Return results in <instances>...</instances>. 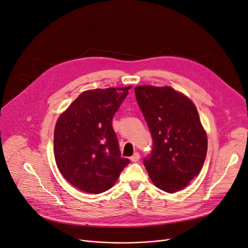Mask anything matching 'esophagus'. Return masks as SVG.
<instances>
[{
  "mask_svg": "<svg viewBox=\"0 0 248 248\" xmlns=\"http://www.w3.org/2000/svg\"><path fill=\"white\" fill-rule=\"evenodd\" d=\"M140 153L139 152H136L134 153L131 157H130V160L132 161V162H137V161H139L140 160Z\"/></svg>",
  "mask_w": 248,
  "mask_h": 248,
  "instance_id": "34e87169",
  "label": "esophagus"
}]
</instances>
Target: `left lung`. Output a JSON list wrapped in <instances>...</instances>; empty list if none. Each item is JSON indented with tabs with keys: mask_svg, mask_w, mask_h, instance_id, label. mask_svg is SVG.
Returning a JSON list of instances; mask_svg holds the SVG:
<instances>
[{
	"mask_svg": "<svg viewBox=\"0 0 248 248\" xmlns=\"http://www.w3.org/2000/svg\"><path fill=\"white\" fill-rule=\"evenodd\" d=\"M151 132L152 151L144 166L159 189L174 193L196 178L207 155V136L194 104L170 87L134 89Z\"/></svg>",
	"mask_w": 248,
	"mask_h": 248,
	"instance_id": "obj_1",
	"label": "left lung"
}]
</instances>
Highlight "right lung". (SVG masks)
<instances>
[{
  "label": "right lung",
  "mask_w": 248,
  "mask_h": 248,
  "mask_svg": "<svg viewBox=\"0 0 248 248\" xmlns=\"http://www.w3.org/2000/svg\"><path fill=\"white\" fill-rule=\"evenodd\" d=\"M129 88L81 93L58 120L54 136L58 169L67 181L82 191L108 190L130 163L121 157L112 128V118Z\"/></svg>",
  "instance_id": "right-lung-1"
}]
</instances>
